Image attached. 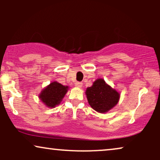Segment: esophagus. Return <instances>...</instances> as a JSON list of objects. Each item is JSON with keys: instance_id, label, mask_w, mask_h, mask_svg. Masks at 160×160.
<instances>
[{"instance_id": "1", "label": "esophagus", "mask_w": 160, "mask_h": 160, "mask_svg": "<svg viewBox=\"0 0 160 160\" xmlns=\"http://www.w3.org/2000/svg\"><path fill=\"white\" fill-rule=\"evenodd\" d=\"M74 84H75V86H77V87H79V88H80V87H81V86H82V82H78V81L75 82Z\"/></svg>"}]
</instances>
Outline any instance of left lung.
I'll return each instance as SVG.
<instances>
[{"mask_svg": "<svg viewBox=\"0 0 160 160\" xmlns=\"http://www.w3.org/2000/svg\"><path fill=\"white\" fill-rule=\"evenodd\" d=\"M88 102L95 111L105 113L113 108L118 102L120 94L108 86L103 79H98L91 87L86 89Z\"/></svg>", "mask_w": 160, "mask_h": 160, "instance_id": "obj_1", "label": "left lung"}]
</instances>
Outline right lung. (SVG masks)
<instances>
[{
    "mask_svg": "<svg viewBox=\"0 0 160 160\" xmlns=\"http://www.w3.org/2000/svg\"><path fill=\"white\" fill-rule=\"evenodd\" d=\"M68 86H63L57 82H52L41 92L39 97L40 100L49 108H54L62 102Z\"/></svg>",
    "mask_w": 160,
    "mask_h": 160,
    "instance_id": "right-lung-1",
    "label": "right lung"
}]
</instances>
